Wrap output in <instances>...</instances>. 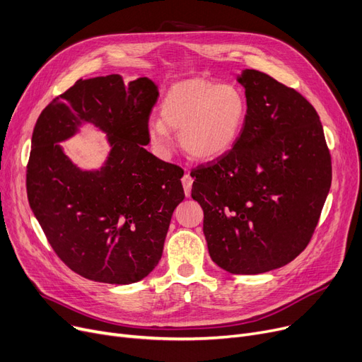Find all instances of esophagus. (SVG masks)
Masks as SVG:
<instances>
[{
	"label": "esophagus",
	"instance_id": "1",
	"mask_svg": "<svg viewBox=\"0 0 362 362\" xmlns=\"http://www.w3.org/2000/svg\"><path fill=\"white\" fill-rule=\"evenodd\" d=\"M182 183H183V189H185V195L186 197H191V191H192V183H194V179L191 177V175L186 173L182 179Z\"/></svg>",
	"mask_w": 362,
	"mask_h": 362
}]
</instances>
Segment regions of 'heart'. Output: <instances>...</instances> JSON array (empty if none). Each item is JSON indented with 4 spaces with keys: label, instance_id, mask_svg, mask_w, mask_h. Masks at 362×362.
Segmentation results:
<instances>
[{
    "label": "heart",
    "instance_id": "1",
    "mask_svg": "<svg viewBox=\"0 0 362 362\" xmlns=\"http://www.w3.org/2000/svg\"><path fill=\"white\" fill-rule=\"evenodd\" d=\"M248 114L243 92L232 83L187 79L171 86L160 104V120H149L146 135L161 156L173 146L170 130L179 133L180 146L198 161H213L239 141Z\"/></svg>",
    "mask_w": 362,
    "mask_h": 362
}]
</instances>
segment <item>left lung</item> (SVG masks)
Here are the masks:
<instances>
[{
    "mask_svg": "<svg viewBox=\"0 0 362 362\" xmlns=\"http://www.w3.org/2000/svg\"><path fill=\"white\" fill-rule=\"evenodd\" d=\"M248 114L236 145L191 176L208 252L232 274H259L295 259L330 191L332 160L314 107L269 74H236Z\"/></svg>",
    "mask_w": 362,
    "mask_h": 362,
    "instance_id": "8db88e82",
    "label": "left lung"
}]
</instances>
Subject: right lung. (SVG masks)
<instances>
[{"mask_svg":"<svg viewBox=\"0 0 362 362\" xmlns=\"http://www.w3.org/2000/svg\"><path fill=\"white\" fill-rule=\"evenodd\" d=\"M157 85L119 74L78 81L49 103L32 133L29 205L55 254L85 279L130 284L157 267L182 170L152 156L146 124ZM86 124L106 133L110 151L97 169L76 166L59 145Z\"/></svg>","mask_w":362,"mask_h":362,"instance_id":"add662e5","label":"right lung"}]
</instances>
